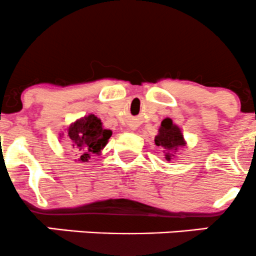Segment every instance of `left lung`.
Instances as JSON below:
<instances>
[{
  "mask_svg": "<svg viewBox=\"0 0 256 256\" xmlns=\"http://www.w3.org/2000/svg\"><path fill=\"white\" fill-rule=\"evenodd\" d=\"M154 142L157 146L163 147L164 154H166V160L170 162L173 153L176 152L179 147L185 146V140L182 136V130L173 124L172 119L166 118L160 124V128L158 130V135L154 137Z\"/></svg>",
  "mask_w": 256,
  "mask_h": 256,
  "instance_id": "8db88e82",
  "label": "left lung"
}]
</instances>
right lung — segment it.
Returning a JSON list of instances; mask_svg holds the SVG:
<instances>
[{
  "label": "right lung",
  "instance_id": "1",
  "mask_svg": "<svg viewBox=\"0 0 256 256\" xmlns=\"http://www.w3.org/2000/svg\"><path fill=\"white\" fill-rule=\"evenodd\" d=\"M112 134V131L103 128L100 119L93 114L76 120L67 128V136L72 141V147L80 154V162H88L90 156L99 154Z\"/></svg>",
  "mask_w": 256,
  "mask_h": 256
}]
</instances>
